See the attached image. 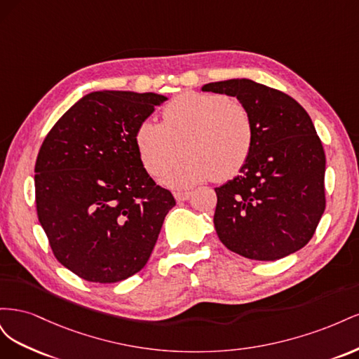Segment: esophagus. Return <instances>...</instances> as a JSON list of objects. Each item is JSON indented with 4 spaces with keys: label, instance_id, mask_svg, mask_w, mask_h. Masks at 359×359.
Here are the masks:
<instances>
[{
    "label": "esophagus",
    "instance_id": "esophagus-1",
    "mask_svg": "<svg viewBox=\"0 0 359 359\" xmlns=\"http://www.w3.org/2000/svg\"><path fill=\"white\" fill-rule=\"evenodd\" d=\"M191 194H193L191 191H177L173 193V196H175L177 201H187L191 198Z\"/></svg>",
    "mask_w": 359,
    "mask_h": 359
}]
</instances>
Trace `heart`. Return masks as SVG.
I'll use <instances>...</instances> for the list:
<instances>
[{
    "label": "heart",
    "mask_w": 359,
    "mask_h": 359,
    "mask_svg": "<svg viewBox=\"0 0 359 359\" xmlns=\"http://www.w3.org/2000/svg\"><path fill=\"white\" fill-rule=\"evenodd\" d=\"M136 147L145 169L157 175L180 154L187 157L169 168L161 182L189 189L215 178H233L253 149L255 127L247 107L223 94L186 91L163 109V123L144 119L137 126Z\"/></svg>",
    "instance_id": "obj_1"
}]
</instances>
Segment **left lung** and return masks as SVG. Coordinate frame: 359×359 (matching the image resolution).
<instances>
[{"label":"left lung","instance_id":"obj_1","mask_svg":"<svg viewBox=\"0 0 359 359\" xmlns=\"http://www.w3.org/2000/svg\"><path fill=\"white\" fill-rule=\"evenodd\" d=\"M236 97L253 119V149L240 175L217 187L214 227L233 253L277 260L298 252L325 211V151L306 109L250 79L205 83Z\"/></svg>","mask_w":359,"mask_h":359}]
</instances>
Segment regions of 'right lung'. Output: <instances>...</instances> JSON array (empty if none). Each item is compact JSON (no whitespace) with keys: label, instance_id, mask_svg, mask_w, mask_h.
<instances>
[{"label":"right lung","instance_id":"add662e5","mask_svg":"<svg viewBox=\"0 0 359 359\" xmlns=\"http://www.w3.org/2000/svg\"><path fill=\"white\" fill-rule=\"evenodd\" d=\"M168 97L94 91L50 128L36 161L39 222L53 255L93 283L139 273L153 253L172 193L144 168L137 126Z\"/></svg>","mask_w":359,"mask_h":359}]
</instances>
